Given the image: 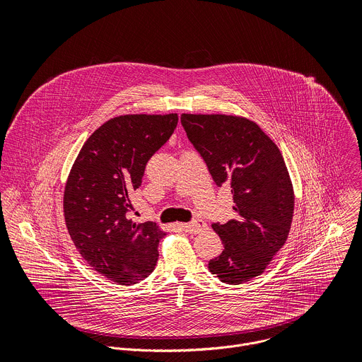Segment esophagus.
<instances>
[{"label": "esophagus", "instance_id": "obj_1", "mask_svg": "<svg viewBox=\"0 0 362 362\" xmlns=\"http://www.w3.org/2000/svg\"><path fill=\"white\" fill-rule=\"evenodd\" d=\"M180 228L187 233H200V232L208 229V226H206V223L202 221H194L190 223H180Z\"/></svg>", "mask_w": 362, "mask_h": 362}]
</instances>
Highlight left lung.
I'll list each match as a JSON object with an SVG mask.
<instances>
[{
	"label": "left lung",
	"instance_id": "left-lung-1",
	"mask_svg": "<svg viewBox=\"0 0 362 362\" xmlns=\"http://www.w3.org/2000/svg\"><path fill=\"white\" fill-rule=\"evenodd\" d=\"M180 120L215 183L233 196L236 218L212 225L225 249L209 271L230 285L259 276L285 245L293 218L295 193L281 150L242 116L183 113Z\"/></svg>",
	"mask_w": 362,
	"mask_h": 362
}]
</instances>
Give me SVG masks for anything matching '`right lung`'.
Segmentation results:
<instances>
[{
	"instance_id": "add662e5",
	"label": "right lung",
	"mask_w": 362,
	"mask_h": 362,
	"mask_svg": "<svg viewBox=\"0 0 362 362\" xmlns=\"http://www.w3.org/2000/svg\"><path fill=\"white\" fill-rule=\"evenodd\" d=\"M177 120V113L116 116L93 132L71 166L63 197L66 226L84 261L109 281L129 286L156 267L166 232L129 219V194Z\"/></svg>"
}]
</instances>
